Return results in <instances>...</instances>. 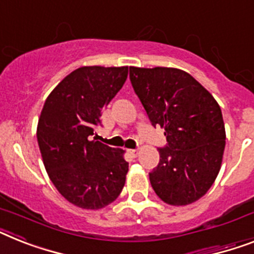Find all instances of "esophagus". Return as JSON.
Masks as SVG:
<instances>
[{
  "label": "esophagus",
  "mask_w": 254,
  "mask_h": 254,
  "mask_svg": "<svg viewBox=\"0 0 254 254\" xmlns=\"http://www.w3.org/2000/svg\"><path fill=\"white\" fill-rule=\"evenodd\" d=\"M129 153H130L133 157H137L139 155V150H129Z\"/></svg>",
  "instance_id": "34e87169"
}]
</instances>
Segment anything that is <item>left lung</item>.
I'll return each instance as SVG.
<instances>
[{"label":"left lung","mask_w":254,"mask_h":254,"mask_svg":"<svg viewBox=\"0 0 254 254\" xmlns=\"http://www.w3.org/2000/svg\"><path fill=\"white\" fill-rule=\"evenodd\" d=\"M135 94L168 144L150 182L160 199L187 205L206 193L221 169L226 144L222 112L203 85L177 68L130 67Z\"/></svg>","instance_id":"left-lung-1"}]
</instances>
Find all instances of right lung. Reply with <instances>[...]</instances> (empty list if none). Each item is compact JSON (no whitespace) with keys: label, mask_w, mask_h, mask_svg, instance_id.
I'll list each match as a JSON object with an SVG mask.
<instances>
[{"label":"right lung","mask_w":254,"mask_h":254,"mask_svg":"<svg viewBox=\"0 0 254 254\" xmlns=\"http://www.w3.org/2000/svg\"><path fill=\"white\" fill-rule=\"evenodd\" d=\"M127 77V67L77 68L51 91L38 119L45 169L61 195L82 209L107 206L125 185L129 164L124 151L91 135Z\"/></svg>","instance_id":"1"}]
</instances>
